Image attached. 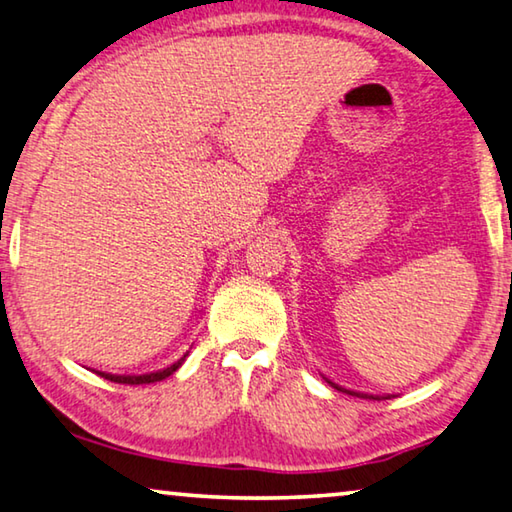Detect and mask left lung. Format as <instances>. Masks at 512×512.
I'll return each mask as SVG.
<instances>
[{
	"label": "left lung",
	"mask_w": 512,
	"mask_h": 512,
	"mask_svg": "<svg viewBox=\"0 0 512 512\" xmlns=\"http://www.w3.org/2000/svg\"><path fill=\"white\" fill-rule=\"evenodd\" d=\"M328 383H330V380H328ZM330 385H332V387H337L335 383H330ZM337 389H342V387H337ZM342 392H344V389H342ZM351 394H353V392H351ZM355 396H362V394H358V392H355ZM369 399H376V401H380V399H378V396H369Z\"/></svg>",
	"instance_id": "1"
}]
</instances>
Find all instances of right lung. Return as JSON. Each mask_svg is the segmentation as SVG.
Listing matches in <instances>:
<instances>
[{
  "mask_svg": "<svg viewBox=\"0 0 512 512\" xmlns=\"http://www.w3.org/2000/svg\"><path fill=\"white\" fill-rule=\"evenodd\" d=\"M182 367V360L180 362H175V364H170L168 369H164V371H157V373H145V376H111V373H100L102 378H107V380H111V383H123V385H145V383H157V380H164V378H168L170 373L173 371H177Z\"/></svg>",
  "mask_w": 512,
  "mask_h": 512,
  "instance_id": "1",
  "label": "right lung"
}]
</instances>
